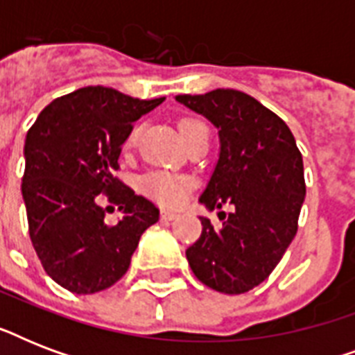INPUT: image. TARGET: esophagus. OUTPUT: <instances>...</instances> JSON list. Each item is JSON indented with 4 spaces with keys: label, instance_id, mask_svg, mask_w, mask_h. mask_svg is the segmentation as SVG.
<instances>
[{
    "label": "esophagus",
    "instance_id": "1",
    "mask_svg": "<svg viewBox=\"0 0 355 355\" xmlns=\"http://www.w3.org/2000/svg\"><path fill=\"white\" fill-rule=\"evenodd\" d=\"M177 214L171 210H162V219H166V221H173V219H177Z\"/></svg>",
    "mask_w": 355,
    "mask_h": 355
}]
</instances>
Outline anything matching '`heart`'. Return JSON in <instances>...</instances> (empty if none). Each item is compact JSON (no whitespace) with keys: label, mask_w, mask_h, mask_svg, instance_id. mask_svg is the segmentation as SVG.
I'll use <instances>...</instances> for the list:
<instances>
[{"label":"heart","mask_w":355,"mask_h":355,"mask_svg":"<svg viewBox=\"0 0 355 355\" xmlns=\"http://www.w3.org/2000/svg\"><path fill=\"white\" fill-rule=\"evenodd\" d=\"M202 127H206V125L202 121H199V119H182V121L178 123V130H180V136H182L184 141H188ZM138 127L132 128L128 132L127 139H125V147L134 145V141L138 138ZM188 186L189 184L186 178L180 177V175H173L169 171H150L141 178V189H144V193H147L150 199L158 200L162 205L169 206L178 205V202H182L186 199Z\"/></svg>","instance_id":"obj_1"}]
</instances>
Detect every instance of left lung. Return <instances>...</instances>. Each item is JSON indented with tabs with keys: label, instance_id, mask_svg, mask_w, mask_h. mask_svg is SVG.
Instances as JSON below:
<instances>
[{
	"label": "left lung",
	"instance_id": "8db88e82",
	"mask_svg": "<svg viewBox=\"0 0 355 355\" xmlns=\"http://www.w3.org/2000/svg\"><path fill=\"white\" fill-rule=\"evenodd\" d=\"M219 130V160L200 202L219 211L221 228L200 217L202 234L186 250L205 286L241 295L272 272L297 234L306 197L302 155L284 119L254 97L230 88L205 96H177Z\"/></svg>",
	"mask_w": 355,
	"mask_h": 355
}]
</instances>
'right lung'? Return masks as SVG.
<instances>
[{"instance_id":"right-lung-1","label":"right lung","mask_w":355,"mask_h":355,"mask_svg":"<svg viewBox=\"0 0 355 355\" xmlns=\"http://www.w3.org/2000/svg\"><path fill=\"white\" fill-rule=\"evenodd\" d=\"M166 97L134 99L105 86H86L49 103L25 138L21 178L29 236L58 286L92 295L127 272L141 234L160 210L114 171L134 121ZM105 193L121 204L116 225L104 221Z\"/></svg>"}]
</instances>
